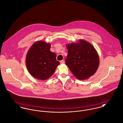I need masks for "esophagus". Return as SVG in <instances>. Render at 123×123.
<instances>
[{
	"label": "esophagus",
	"mask_w": 123,
	"mask_h": 123,
	"mask_svg": "<svg viewBox=\"0 0 123 123\" xmlns=\"http://www.w3.org/2000/svg\"><path fill=\"white\" fill-rule=\"evenodd\" d=\"M65 63V62L64 60H62L61 61H60V63L61 64H64Z\"/></svg>",
	"instance_id": "34e87169"
}]
</instances>
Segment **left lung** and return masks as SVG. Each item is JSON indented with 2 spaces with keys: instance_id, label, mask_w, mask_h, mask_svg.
Listing matches in <instances>:
<instances>
[{
  "instance_id": "1",
  "label": "left lung",
  "mask_w": 123,
  "mask_h": 123,
  "mask_svg": "<svg viewBox=\"0 0 123 123\" xmlns=\"http://www.w3.org/2000/svg\"><path fill=\"white\" fill-rule=\"evenodd\" d=\"M68 50L65 63L74 76L79 80L89 78L99 66V57L89 42L79 39L78 43L66 44Z\"/></svg>"
}]
</instances>
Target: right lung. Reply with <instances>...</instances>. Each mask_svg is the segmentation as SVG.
Here are the masks:
<instances>
[{"instance_id":"right-lung-1","label":"right lung","mask_w":123,"mask_h":123,"mask_svg":"<svg viewBox=\"0 0 123 123\" xmlns=\"http://www.w3.org/2000/svg\"><path fill=\"white\" fill-rule=\"evenodd\" d=\"M51 44L44 41L35 42L26 56V67L34 78L44 80L54 73L60 62L56 60L55 53L50 51Z\"/></svg>"}]
</instances>
